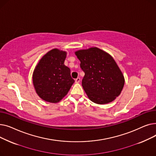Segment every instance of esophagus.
Segmentation results:
<instances>
[{"label":"esophagus","instance_id":"1","mask_svg":"<svg viewBox=\"0 0 156 156\" xmlns=\"http://www.w3.org/2000/svg\"><path fill=\"white\" fill-rule=\"evenodd\" d=\"M80 78H77L75 80V83H80Z\"/></svg>","mask_w":156,"mask_h":156}]
</instances>
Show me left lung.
Returning <instances> with one entry per match:
<instances>
[{
  "label": "left lung",
  "mask_w": 156,
  "mask_h": 156,
  "mask_svg": "<svg viewBox=\"0 0 156 156\" xmlns=\"http://www.w3.org/2000/svg\"><path fill=\"white\" fill-rule=\"evenodd\" d=\"M75 54L85 73L81 83L90 100L105 104L120 95L125 78L111 55L97 47L80 50Z\"/></svg>",
  "instance_id": "1"
}]
</instances>
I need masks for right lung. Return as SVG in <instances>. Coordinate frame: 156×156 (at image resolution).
<instances>
[{
	"instance_id": "1",
	"label": "right lung",
	"mask_w": 156,
	"mask_h": 156,
	"mask_svg": "<svg viewBox=\"0 0 156 156\" xmlns=\"http://www.w3.org/2000/svg\"><path fill=\"white\" fill-rule=\"evenodd\" d=\"M66 52L54 48L40 60L33 74V83L38 95L45 101H61L75 82L70 69L64 65Z\"/></svg>"
}]
</instances>
